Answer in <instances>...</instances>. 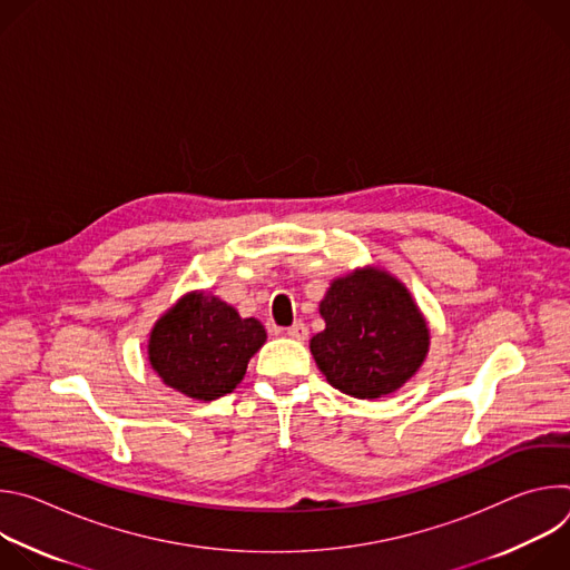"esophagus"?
<instances>
[{
    "instance_id": "1",
    "label": "esophagus",
    "mask_w": 570,
    "mask_h": 570,
    "mask_svg": "<svg viewBox=\"0 0 570 570\" xmlns=\"http://www.w3.org/2000/svg\"><path fill=\"white\" fill-rule=\"evenodd\" d=\"M286 336H288V338H293V341H299V343H302V341H306V336H308V327H306L304 322H295L293 327H288V330H286Z\"/></svg>"
}]
</instances>
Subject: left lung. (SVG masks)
I'll return each instance as SVG.
<instances>
[{
  "instance_id": "obj_1",
  "label": "left lung",
  "mask_w": 570,
  "mask_h": 570,
  "mask_svg": "<svg viewBox=\"0 0 570 570\" xmlns=\"http://www.w3.org/2000/svg\"><path fill=\"white\" fill-rule=\"evenodd\" d=\"M324 332L311 354L327 381L356 399L399 390L426 358L429 327L411 293L383 271L341 277L320 302Z\"/></svg>"
}]
</instances>
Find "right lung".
<instances>
[{
  "mask_svg": "<svg viewBox=\"0 0 570 570\" xmlns=\"http://www.w3.org/2000/svg\"><path fill=\"white\" fill-rule=\"evenodd\" d=\"M266 343L264 324L205 293L185 295L150 332L153 370L178 392L212 401L232 392Z\"/></svg>",
  "mask_w": 570,
  "mask_h": 570,
  "instance_id": "1",
  "label": "right lung"
}]
</instances>
